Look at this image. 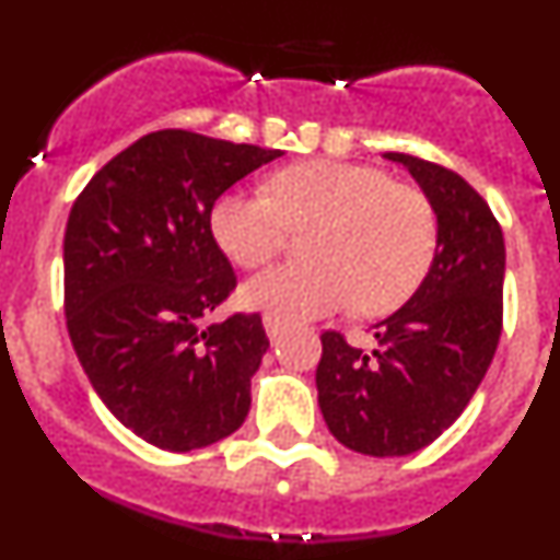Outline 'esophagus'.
<instances>
[{
  "label": "esophagus",
  "mask_w": 560,
  "mask_h": 560,
  "mask_svg": "<svg viewBox=\"0 0 560 560\" xmlns=\"http://www.w3.org/2000/svg\"><path fill=\"white\" fill-rule=\"evenodd\" d=\"M262 327H265V332H268V338H276L281 330H284V319H279V316H273V314H265Z\"/></svg>",
  "instance_id": "esophagus-1"
}]
</instances>
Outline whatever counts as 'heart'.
Wrapping results in <instances>:
<instances>
[{
	"label": "heart",
	"instance_id": "1",
	"mask_svg": "<svg viewBox=\"0 0 560 560\" xmlns=\"http://www.w3.org/2000/svg\"><path fill=\"white\" fill-rule=\"evenodd\" d=\"M268 191H228L211 208V233L241 268H259L287 246L290 230L319 228L312 262L270 268L241 287V303L279 319H312L358 301L387 314L409 301L436 254L428 197L385 171L312 160L270 178Z\"/></svg>",
	"mask_w": 560,
	"mask_h": 560
}]
</instances>
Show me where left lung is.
I'll return each mask as SVG.
<instances>
[{"label":"left lung","instance_id":"obj_1","mask_svg":"<svg viewBox=\"0 0 560 560\" xmlns=\"http://www.w3.org/2000/svg\"><path fill=\"white\" fill-rule=\"evenodd\" d=\"M436 213V254L415 295L376 322L365 354L338 332L322 336L316 393L343 447L400 457L428 447L460 417L488 374L501 336L506 252L488 202L433 162L387 151Z\"/></svg>","mask_w":560,"mask_h":560}]
</instances>
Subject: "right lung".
<instances>
[{"label":"right lung","instance_id":"add662e5","mask_svg":"<svg viewBox=\"0 0 560 560\" xmlns=\"http://www.w3.org/2000/svg\"><path fill=\"white\" fill-rule=\"evenodd\" d=\"M279 149L184 129L143 135L78 195L65 230V314L89 382L124 428L171 453L244 425L268 336L259 314L202 327L233 292L211 208Z\"/></svg>","mask_w":560,"mask_h":560}]
</instances>
